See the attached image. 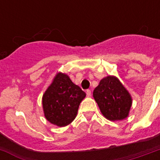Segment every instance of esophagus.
I'll return each mask as SVG.
<instances>
[{
    "instance_id": "1",
    "label": "esophagus",
    "mask_w": 160,
    "mask_h": 160,
    "mask_svg": "<svg viewBox=\"0 0 160 160\" xmlns=\"http://www.w3.org/2000/svg\"><path fill=\"white\" fill-rule=\"evenodd\" d=\"M86 95H87L88 97H90L91 96V91L90 90H86Z\"/></svg>"
}]
</instances>
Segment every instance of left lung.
<instances>
[{
	"instance_id": "obj_1",
	"label": "left lung",
	"mask_w": 160,
	"mask_h": 160,
	"mask_svg": "<svg viewBox=\"0 0 160 160\" xmlns=\"http://www.w3.org/2000/svg\"><path fill=\"white\" fill-rule=\"evenodd\" d=\"M93 96L102 114L109 120H122L129 115L131 95L115 76L109 75L100 80Z\"/></svg>"
}]
</instances>
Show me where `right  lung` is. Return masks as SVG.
<instances>
[{
	"instance_id": "right-lung-1",
	"label": "right lung",
	"mask_w": 160,
	"mask_h": 160,
	"mask_svg": "<svg viewBox=\"0 0 160 160\" xmlns=\"http://www.w3.org/2000/svg\"><path fill=\"white\" fill-rule=\"evenodd\" d=\"M85 95L66 74L58 73L42 98L45 117L55 125L66 126L75 119Z\"/></svg>"
}]
</instances>
